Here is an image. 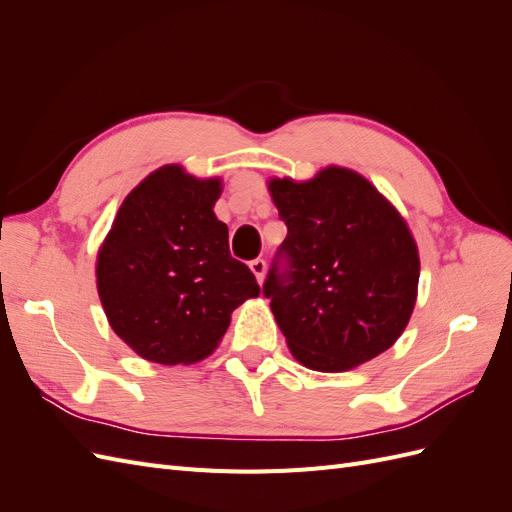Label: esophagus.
<instances>
[{"label":"esophagus","instance_id":"34e87169","mask_svg":"<svg viewBox=\"0 0 512 512\" xmlns=\"http://www.w3.org/2000/svg\"><path fill=\"white\" fill-rule=\"evenodd\" d=\"M250 269H252V273L256 275V280H258V284H262V280H265L267 262H265V260H262V258H256V260H252V262H250Z\"/></svg>","mask_w":512,"mask_h":512}]
</instances>
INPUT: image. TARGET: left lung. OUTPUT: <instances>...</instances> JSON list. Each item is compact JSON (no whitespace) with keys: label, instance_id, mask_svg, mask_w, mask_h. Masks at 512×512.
Masks as SVG:
<instances>
[{"label":"left lung","instance_id":"left-lung-1","mask_svg":"<svg viewBox=\"0 0 512 512\" xmlns=\"http://www.w3.org/2000/svg\"><path fill=\"white\" fill-rule=\"evenodd\" d=\"M288 235L262 286L294 359L348 371L389 350L408 327L421 260L401 213L344 166L307 181H267Z\"/></svg>","mask_w":512,"mask_h":512}]
</instances>
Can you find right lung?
<instances>
[{"instance_id": "right-lung-1", "label": "right lung", "mask_w": 512, "mask_h": 512, "mask_svg": "<svg viewBox=\"0 0 512 512\" xmlns=\"http://www.w3.org/2000/svg\"><path fill=\"white\" fill-rule=\"evenodd\" d=\"M222 179L181 164L149 173L123 200L96 260L111 329L160 365L203 361L230 314L260 294L254 273L230 256L228 226L215 218Z\"/></svg>"}]
</instances>
